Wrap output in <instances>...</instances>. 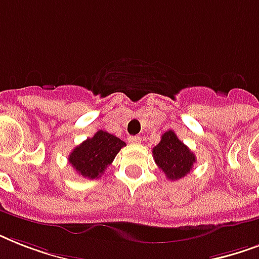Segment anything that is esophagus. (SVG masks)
<instances>
[{
	"label": "esophagus",
	"instance_id": "1",
	"mask_svg": "<svg viewBox=\"0 0 259 259\" xmlns=\"http://www.w3.org/2000/svg\"><path fill=\"white\" fill-rule=\"evenodd\" d=\"M127 141H129L130 144H134V145H136V144H140V142H141V138L138 137V136H130V137L127 138Z\"/></svg>",
	"mask_w": 259,
	"mask_h": 259
}]
</instances>
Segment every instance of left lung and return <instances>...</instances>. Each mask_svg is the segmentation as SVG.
Returning a JSON list of instances; mask_svg holds the SVG:
<instances>
[{
  "label": "left lung",
  "mask_w": 259,
  "mask_h": 259,
  "mask_svg": "<svg viewBox=\"0 0 259 259\" xmlns=\"http://www.w3.org/2000/svg\"><path fill=\"white\" fill-rule=\"evenodd\" d=\"M153 158L158 168L169 180H179L191 172L196 162L195 154L177 138L173 130L161 136V141L153 148Z\"/></svg>",
  "instance_id": "8db88e82"
}]
</instances>
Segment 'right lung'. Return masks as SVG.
Segmentation results:
<instances>
[{
    "label": "right lung",
    "mask_w": 259,
    "mask_h": 259,
    "mask_svg": "<svg viewBox=\"0 0 259 259\" xmlns=\"http://www.w3.org/2000/svg\"><path fill=\"white\" fill-rule=\"evenodd\" d=\"M125 145V142L113 134L98 130L94 137L87 138L71 152L68 162L83 177L98 179Z\"/></svg>",
    "instance_id": "obj_1"
}]
</instances>
